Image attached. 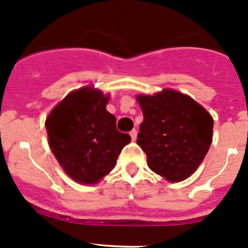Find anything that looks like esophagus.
I'll return each mask as SVG.
<instances>
[{
  "label": "esophagus",
  "mask_w": 248,
  "mask_h": 248,
  "mask_svg": "<svg viewBox=\"0 0 248 248\" xmlns=\"http://www.w3.org/2000/svg\"><path fill=\"white\" fill-rule=\"evenodd\" d=\"M137 134H138L137 129H132V131L129 132V135H131L132 140H135V139H137Z\"/></svg>",
  "instance_id": "esophagus-1"
}]
</instances>
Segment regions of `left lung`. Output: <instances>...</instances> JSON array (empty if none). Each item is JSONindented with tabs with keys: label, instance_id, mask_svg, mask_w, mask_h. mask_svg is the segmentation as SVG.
<instances>
[{
	"label": "left lung",
	"instance_id": "left-lung-1",
	"mask_svg": "<svg viewBox=\"0 0 248 248\" xmlns=\"http://www.w3.org/2000/svg\"><path fill=\"white\" fill-rule=\"evenodd\" d=\"M137 100L144 114L137 142L151 170L170 182L191 176L212 144L210 114L191 97L171 89L139 95Z\"/></svg>",
	"mask_w": 248,
	"mask_h": 248
}]
</instances>
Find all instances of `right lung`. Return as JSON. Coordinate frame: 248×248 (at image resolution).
Masks as SVG:
<instances>
[{"label":"right lung","instance_id":"add662e5","mask_svg":"<svg viewBox=\"0 0 248 248\" xmlns=\"http://www.w3.org/2000/svg\"><path fill=\"white\" fill-rule=\"evenodd\" d=\"M108 96L93 87L69 93L46 119L52 153L78 183L93 184L113 170L131 137L116 128Z\"/></svg>","mask_w":248,"mask_h":248}]
</instances>
